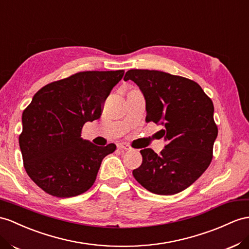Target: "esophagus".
Segmentation results:
<instances>
[{
	"mask_svg": "<svg viewBox=\"0 0 249 249\" xmlns=\"http://www.w3.org/2000/svg\"><path fill=\"white\" fill-rule=\"evenodd\" d=\"M118 148L119 149H122V150H131L130 145H128L125 142H121L118 144Z\"/></svg>",
	"mask_w": 249,
	"mask_h": 249,
	"instance_id": "obj_1",
	"label": "esophagus"
}]
</instances>
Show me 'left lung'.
<instances>
[{"label": "left lung", "instance_id": "1", "mask_svg": "<svg viewBox=\"0 0 249 249\" xmlns=\"http://www.w3.org/2000/svg\"><path fill=\"white\" fill-rule=\"evenodd\" d=\"M139 86L146 102V121L164 126L165 148L158 156L141 150L143 162L132 171L141 185L157 195L186 189L207 169L218 136L213 104L197 83L180 75L148 69H130L124 81Z\"/></svg>", "mask_w": 249, "mask_h": 249}]
</instances>
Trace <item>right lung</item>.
<instances>
[{
  "label": "right lung",
  "mask_w": 249,
  "mask_h": 249,
  "mask_svg": "<svg viewBox=\"0 0 249 249\" xmlns=\"http://www.w3.org/2000/svg\"><path fill=\"white\" fill-rule=\"evenodd\" d=\"M123 75L124 70L78 72L42 87L23 111L18 144L24 167L45 193L70 197L93 185L102 160L117 146L84 140L82 127L101 117Z\"/></svg>",
  "instance_id": "add662e5"
}]
</instances>
